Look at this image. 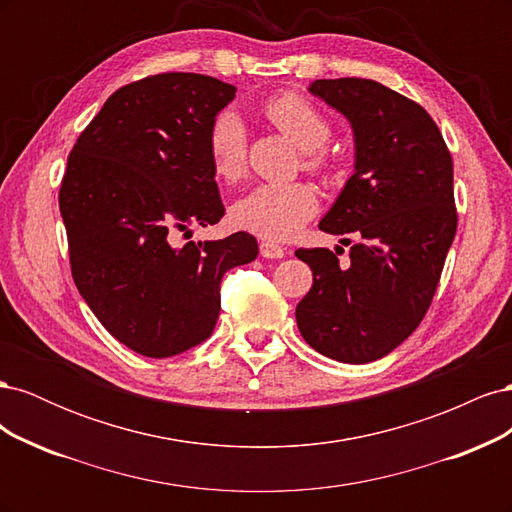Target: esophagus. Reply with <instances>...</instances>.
<instances>
[{"label": "esophagus", "instance_id": "esophagus-1", "mask_svg": "<svg viewBox=\"0 0 512 512\" xmlns=\"http://www.w3.org/2000/svg\"><path fill=\"white\" fill-rule=\"evenodd\" d=\"M260 256L262 258H284L286 250L271 241H260Z\"/></svg>", "mask_w": 512, "mask_h": 512}]
</instances>
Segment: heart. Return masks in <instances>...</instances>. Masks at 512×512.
Listing matches in <instances>:
<instances>
[{"label": "heart", "mask_w": 512, "mask_h": 512, "mask_svg": "<svg viewBox=\"0 0 512 512\" xmlns=\"http://www.w3.org/2000/svg\"><path fill=\"white\" fill-rule=\"evenodd\" d=\"M262 113L273 126L305 151V168H327L329 158L322 147L331 138V123L318 108L294 91L273 96L262 104ZM207 156L213 175L224 183H235L245 173L247 130L237 111L224 108L207 130ZM318 194L305 181L260 183L239 198L230 211L237 228L252 232L265 241H286L314 218Z\"/></svg>", "instance_id": "heart-1"}]
</instances>
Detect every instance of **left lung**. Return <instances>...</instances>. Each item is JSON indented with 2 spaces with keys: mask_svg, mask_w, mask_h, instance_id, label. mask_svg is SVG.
<instances>
[{
  "mask_svg": "<svg viewBox=\"0 0 512 512\" xmlns=\"http://www.w3.org/2000/svg\"><path fill=\"white\" fill-rule=\"evenodd\" d=\"M309 91L354 132V175L320 230L356 243L346 265L327 247L294 252L314 273L294 314L320 354L369 363L414 333L436 294L457 230L453 158L425 108L389 87L320 79Z\"/></svg>",
  "mask_w": 512,
  "mask_h": 512,
  "instance_id": "left-lung-1",
  "label": "left lung"
}]
</instances>
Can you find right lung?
Instances as JSON below:
<instances>
[{
  "mask_svg": "<svg viewBox=\"0 0 512 512\" xmlns=\"http://www.w3.org/2000/svg\"><path fill=\"white\" fill-rule=\"evenodd\" d=\"M235 91L192 72L134 81L104 102L68 156L59 211L74 284L108 333L151 359L205 342L224 273L258 256L247 232L173 243L222 220L207 130Z\"/></svg>",
  "mask_w": 512,
  "mask_h": 512,
  "instance_id": "add662e5",
  "label": "right lung"
}]
</instances>
